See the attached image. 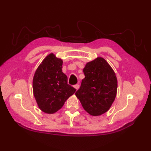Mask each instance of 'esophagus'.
Listing matches in <instances>:
<instances>
[{
	"label": "esophagus",
	"mask_w": 151,
	"mask_h": 151,
	"mask_svg": "<svg viewBox=\"0 0 151 151\" xmlns=\"http://www.w3.org/2000/svg\"><path fill=\"white\" fill-rule=\"evenodd\" d=\"M79 87H80V86H79L78 84H76V85L74 86V88H75L76 89V90H78V89H79Z\"/></svg>",
	"instance_id": "obj_1"
}]
</instances>
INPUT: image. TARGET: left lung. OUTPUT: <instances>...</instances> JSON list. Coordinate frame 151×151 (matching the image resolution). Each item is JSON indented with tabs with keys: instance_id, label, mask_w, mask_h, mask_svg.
Listing matches in <instances>:
<instances>
[{
	"instance_id": "8db88e82",
	"label": "left lung",
	"mask_w": 151,
	"mask_h": 151,
	"mask_svg": "<svg viewBox=\"0 0 151 151\" xmlns=\"http://www.w3.org/2000/svg\"><path fill=\"white\" fill-rule=\"evenodd\" d=\"M85 78L75 93L83 108L92 116H99L110 110L117 90V79L114 69L102 57L86 64Z\"/></svg>"
}]
</instances>
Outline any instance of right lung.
Wrapping results in <instances>:
<instances>
[{
  "instance_id": "1",
  "label": "right lung",
  "mask_w": 151,
  "mask_h": 151,
  "mask_svg": "<svg viewBox=\"0 0 151 151\" xmlns=\"http://www.w3.org/2000/svg\"><path fill=\"white\" fill-rule=\"evenodd\" d=\"M63 60L50 53L35 71L32 88L34 98L40 110L45 114L56 113L76 89L67 84L62 72Z\"/></svg>"
}]
</instances>
